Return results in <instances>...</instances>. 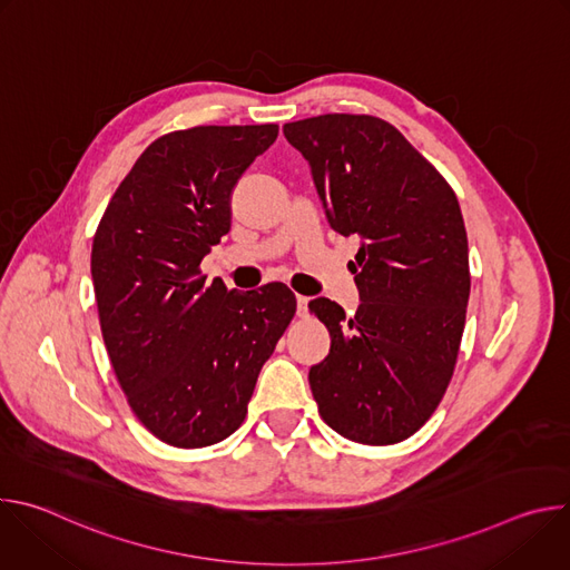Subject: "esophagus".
<instances>
[{
    "label": "esophagus",
    "mask_w": 570,
    "mask_h": 570,
    "mask_svg": "<svg viewBox=\"0 0 570 570\" xmlns=\"http://www.w3.org/2000/svg\"><path fill=\"white\" fill-rule=\"evenodd\" d=\"M306 311H308V297L297 295V315H306Z\"/></svg>",
    "instance_id": "1"
}]
</instances>
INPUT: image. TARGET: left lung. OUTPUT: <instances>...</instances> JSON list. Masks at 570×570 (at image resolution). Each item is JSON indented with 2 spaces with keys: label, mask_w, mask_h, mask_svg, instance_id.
<instances>
[{
  "label": "left lung",
  "mask_w": 570,
  "mask_h": 570,
  "mask_svg": "<svg viewBox=\"0 0 570 570\" xmlns=\"http://www.w3.org/2000/svg\"><path fill=\"white\" fill-rule=\"evenodd\" d=\"M308 161L332 229L358 234V311L308 302L332 350L308 370L317 411L352 442L411 438L453 376L469 302V246L453 189L394 126L320 115L284 126Z\"/></svg>",
  "instance_id": "8db88e82"
}]
</instances>
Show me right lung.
I'll return each instance as SVG.
<instances>
[{"instance_id":"add662e5","label":"right lung","mask_w":570,"mask_h":570,"mask_svg":"<svg viewBox=\"0 0 570 570\" xmlns=\"http://www.w3.org/2000/svg\"><path fill=\"white\" fill-rule=\"evenodd\" d=\"M277 126H196L155 139L117 187L92 243L104 343L137 420L200 449L232 435L295 315L284 284L227 291L198 266L229 232L232 191Z\"/></svg>"}]
</instances>
